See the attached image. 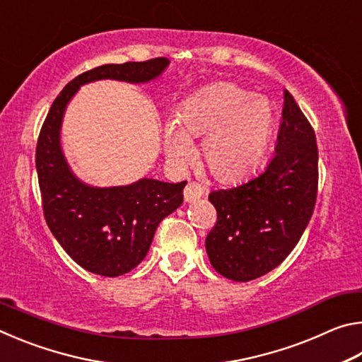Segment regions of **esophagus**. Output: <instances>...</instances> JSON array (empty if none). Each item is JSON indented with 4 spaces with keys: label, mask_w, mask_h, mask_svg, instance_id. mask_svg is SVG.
Listing matches in <instances>:
<instances>
[{
    "label": "esophagus",
    "mask_w": 362,
    "mask_h": 362,
    "mask_svg": "<svg viewBox=\"0 0 362 362\" xmlns=\"http://www.w3.org/2000/svg\"><path fill=\"white\" fill-rule=\"evenodd\" d=\"M203 194H204L203 187L196 182H189L185 187V189H183V198H185L187 203H193V201L199 199Z\"/></svg>",
    "instance_id": "1"
}]
</instances>
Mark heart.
Segmentation results:
<instances>
[{
    "instance_id": "obj_1",
    "label": "heart",
    "mask_w": 362,
    "mask_h": 362,
    "mask_svg": "<svg viewBox=\"0 0 362 362\" xmlns=\"http://www.w3.org/2000/svg\"><path fill=\"white\" fill-rule=\"evenodd\" d=\"M274 127L265 95L233 83H217L183 105L164 129L169 159L182 164L192 153L189 139L204 137L201 158L220 180H238L259 166Z\"/></svg>"
}]
</instances>
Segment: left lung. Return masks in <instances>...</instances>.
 Masks as SVG:
<instances>
[{
    "label": "left lung",
    "instance_id": "left-lung-1",
    "mask_svg": "<svg viewBox=\"0 0 362 362\" xmlns=\"http://www.w3.org/2000/svg\"><path fill=\"white\" fill-rule=\"evenodd\" d=\"M316 194L315 131L284 90L278 144L265 170L235 188L209 194L217 222L206 238V250L216 272L246 283L276 268L302 238Z\"/></svg>",
    "mask_w": 362,
    "mask_h": 362
}]
</instances>
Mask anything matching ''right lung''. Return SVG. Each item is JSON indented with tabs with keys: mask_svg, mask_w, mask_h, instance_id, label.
I'll return each mask as SVG.
<instances>
[{
	"mask_svg": "<svg viewBox=\"0 0 362 362\" xmlns=\"http://www.w3.org/2000/svg\"><path fill=\"white\" fill-rule=\"evenodd\" d=\"M169 60L108 64L76 76L54 100L36 145V173L46 223L79 267L100 276L129 273L145 259L159 222L183 203L187 182L140 179L131 185L95 188L78 180L60 148V126L79 86L97 79L148 83Z\"/></svg>",
	"mask_w": 362,
	"mask_h": 362,
	"instance_id": "obj_1",
	"label": "right lung"
}]
</instances>
